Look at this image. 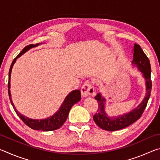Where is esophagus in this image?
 I'll list each match as a JSON object with an SVG mask.
<instances>
[{"instance_id": "1", "label": "esophagus", "mask_w": 160, "mask_h": 160, "mask_svg": "<svg viewBox=\"0 0 160 160\" xmlns=\"http://www.w3.org/2000/svg\"><path fill=\"white\" fill-rule=\"evenodd\" d=\"M94 86L90 81H85L81 88V94L83 97H88L94 94Z\"/></svg>"}]
</instances>
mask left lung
Returning <instances> with one entry per match:
<instances>
[{
  "label": "left lung",
  "instance_id": "8db88e82",
  "mask_svg": "<svg viewBox=\"0 0 160 160\" xmlns=\"http://www.w3.org/2000/svg\"><path fill=\"white\" fill-rule=\"evenodd\" d=\"M132 63L138 68V69L142 72L143 77L145 78L146 90H147L146 96L141 104L132 112L118 117L109 118L104 112L105 99L99 93L97 94L94 98L98 102V109L97 111V113L93 116V119L97 125L103 130L114 131L131 125L141 117L142 113L144 112L147 107L152 90L151 66L150 60L139 44H134L133 59L132 61Z\"/></svg>",
  "mask_w": 160,
  "mask_h": 160
}]
</instances>
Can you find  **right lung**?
Returning <instances> with one entry per match:
<instances>
[{
  "label": "right lung",
  "instance_id": "add662e5",
  "mask_svg": "<svg viewBox=\"0 0 160 160\" xmlns=\"http://www.w3.org/2000/svg\"><path fill=\"white\" fill-rule=\"evenodd\" d=\"M39 44H29L27 46L23 48L22 51L18 54L17 57H16L13 61L12 62L11 66H10V70H9V78H8V91L9 94V98L11 102V104L12 105L13 109L15 111L16 113L18 116L20 117L22 121L25 123L27 126H29V128H31L34 130H37V131H54V130H57L59 128L63 125V123L66 122V119L68 116V113L70 109L72 107V105L76 104L81 99V93L79 90H76L74 91H72L68 95L66 99H65L64 102L62 104L61 107L59 110L56 112L55 114L51 116L49 118H47L46 119H42V120H34V119L29 118L26 116L22 115L21 113H19L17 109H15V107L13 104V102L11 99V94H10V75H11V71L13 65H14L15 62L16 61L17 58L20 57L21 55H22V53L26 52L27 51L29 50V48H31L34 47H36Z\"/></svg>",
  "mask_w": 160,
  "mask_h": 160
}]
</instances>
